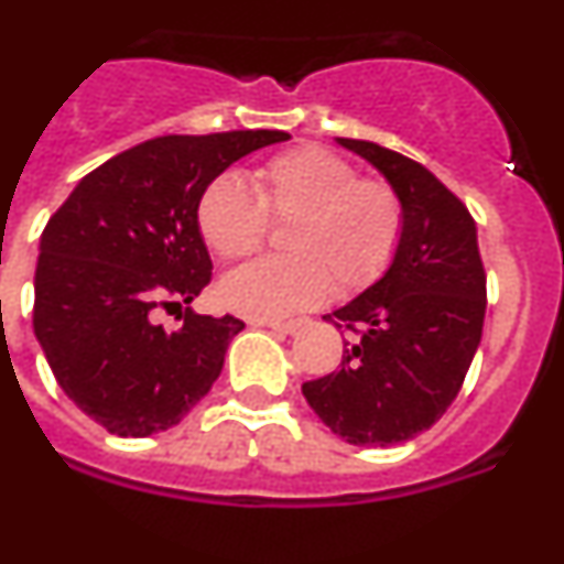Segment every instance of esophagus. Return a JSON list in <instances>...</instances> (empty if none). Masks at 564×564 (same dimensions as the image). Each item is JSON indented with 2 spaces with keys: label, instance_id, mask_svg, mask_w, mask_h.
<instances>
[{
  "label": "esophagus",
  "instance_id": "obj_1",
  "mask_svg": "<svg viewBox=\"0 0 564 564\" xmlns=\"http://www.w3.org/2000/svg\"><path fill=\"white\" fill-rule=\"evenodd\" d=\"M259 325L270 327V330H275V333H286V336H289V333H294V330H297V327H300V325H303V322H300V319H289V322H275V319H261V322H259Z\"/></svg>",
  "mask_w": 564,
  "mask_h": 564
}]
</instances>
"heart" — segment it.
Returning <instances> with one entry per match:
<instances>
[{
  "mask_svg": "<svg viewBox=\"0 0 564 564\" xmlns=\"http://www.w3.org/2000/svg\"><path fill=\"white\" fill-rule=\"evenodd\" d=\"M253 189L223 173L198 200V228L223 259H245L264 245L272 223H292L281 259L228 272L220 297L256 319H283L325 303L336 289L355 294L397 259L404 206L397 189L358 178V167L322 145L270 156L253 171Z\"/></svg>",
  "mask_w": 564,
  "mask_h": 564,
  "instance_id": "heart-1",
  "label": "heart"
}]
</instances>
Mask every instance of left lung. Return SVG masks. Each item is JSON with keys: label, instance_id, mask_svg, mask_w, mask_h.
Wrapping results in <instances>:
<instances>
[{"label": "left lung", "instance_id": "8db88e82", "mask_svg": "<svg viewBox=\"0 0 564 564\" xmlns=\"http://www.w3.org/2000/svg\"><path fill=\"white\" fill-rule=\"evenodd\" d=\"M386 176L404 206V234L386 275L325 319L352 330L341 369L303 382V397L355 446L415 438L446 413L482 338L485 267L477 223L419 162L336 137Z\"/></svg>", "mask_w": 564, "mask_h": 564}]
</instances>
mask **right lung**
<instances>
[{"label": "right lung", "mask_w": 564, "mask_h": 564, "mask_svg": "<svg viewBox=\"0 0 564 564\" xmlns=\"http://www.w3.org/2000/svg\"><path fill=\"white\" fill-rule=\"evenodd\" d=\"M283 140L270 129L154 137L87 173L46 223L32 327L65 397L107 433L176 427L220 377L245 322L187 308L182 327L165 330L156 311L189 305L212 281L204 189Z\"/></svg>", "instance_id": "obj_1"}]
</instances>
